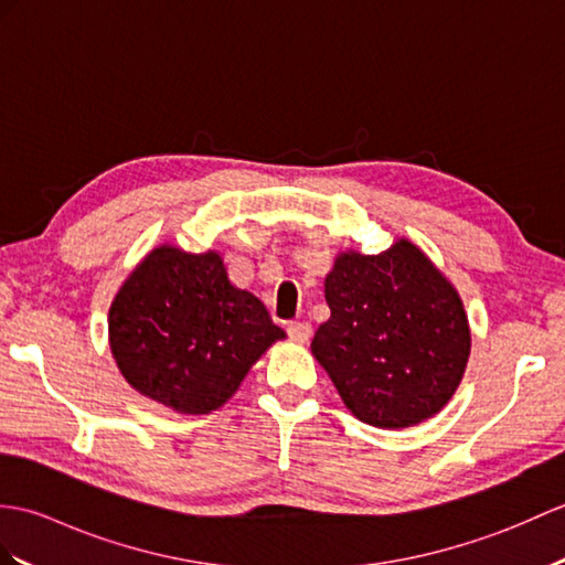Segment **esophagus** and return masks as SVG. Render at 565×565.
I'll return each mask as SVG.
<instances>
[{
	"label": "esophagus",
	"instance_id": "1",
	"mask_svg": "<svg viewBox=\"0 0 565 565\" xmlns=\"http://www.w3.org/2000/svg\"><path fill=\"white\" fill-rule=\"evenodd\" d=\"M286 332H288V337H291V342L306 344L312 334V327L308 322H288Z\"/></svg>",
	"mask_w": 565,
	"mask_h": 565
}]
</instances>
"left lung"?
<instances>
[{"label":"left lung","instance_id":"1","mask_svg":"<svg viewBox=\"0 0 565 565\" xmlns=\"http://www.w3.org/2000/svg\"><path fill=\"white\" fill-rule=\"evenodd\" d=\"M332 315L312 356L363 424L406 428L438 414L465 375L471 334L460 294L406 238L342 253L324 279Z\"/></svg>","mask_w":565,"mask_h":565}]
</instances>
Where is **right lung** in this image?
<instances>
[{"label":"right lung","mask_w":565,"mask_h":565,"mask_svg":"<svg viewBox=\"0 0 565 565\" xmlns=\"http://www.w3.org/2000/svg\"><path fill=\"white\" fill-rule=\"evenodd\" d=\"M117 369L139 395L178 414L226 404L284 330L235 288L218 253L161 245L117 291L108 315Z\"/></svg>","instance_id":"right-lung-1"}]
</instances>
